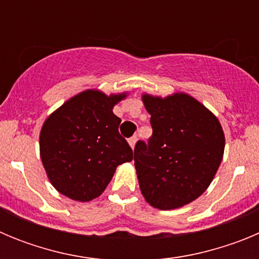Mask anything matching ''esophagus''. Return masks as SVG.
Instances as JSON below:
<instances>
[{"label": "esophagus", "instance_id": "esophagus-1", "mask_svg": "<svg viewBox=\"0 0 259 259\" xmlns=\"http://www.w3.org/2000/svg\"><path fill=\"white\" fill-rule=\"evenodd\" d=\"M136 141H137V137L136 136H132L131 139H128V144H130V146H131L132 149H134L135 145H136Z\"/></svg>", "mask_w": 259, "mask_h": 259}]
</instances>
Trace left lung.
<instances>
[{"label": "left lung", "mask_w": 259, "mask_h": 259, "mask_svg": "<svg viewBox=\"0 0 259 259\" xmlns=\"http://www.w3.org/2000/svg\"><path fill=\"white\" fill-rule=\"evenodd\" d=\"M153 135L135 146V168L149 205L172 210L206 191L223 159L224 132L218 118L187 93L162 98L143 95Z\"/></svg>", "instance_id": "obj_1"}]
</instances>
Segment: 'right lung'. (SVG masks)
<instances>
[{
  "label": "right lung",
  "instance_id": "obj_1",
  "mask_svg": "<svg viewBox=\"0 0 259 259\" xmlns=\"http://www.w3.org/2000/svg\"><path fill=\"white\" fill-rule=\"evenodd\" d=\"M127 93L105 95L87 89L53 111L40 132V157L48 179L59 193L88 202L101 196L119 164L134 153L119 135L113 113Z\"/></svg>",
  "mask_w": 259,
  "mask_h": 259
}]
</instances>
